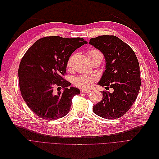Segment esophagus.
<instances>
[{"label": "esophagus", "mask_w": 159, "mask_h": 159, "mask_svg": "<svg viewBox=\"0 0 159 159\" xmlns=\"http://www.w3.org/2000/svg\"><path fill=\"white\" fill-rule=\"evenodd\" d=\"M81 91L83 93H89L90 92V90H87V89H82Z\"/></svg>", "instance_id": "esophagus-1"}]
</instances>
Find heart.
<instances>
[{"label":"heart","mask_w":159,"mask_h":159,"mask_svg":"<svg viewBox=\"0 0 159 159\" xmlns=\"http://www.w3.org/2000/svg\"><path fill=\"white\" fill-rule=\"evenodd\" d=\"M88 55L89 57H95V56H102V53L98 51L97 50H90L88 52ZM72 60V57H70V59L68 61L67 65L68 66H70L71 65V62ZM95 80V78L94 76H92V75H81V76L75 78L74 81V84L75 85L83 89H87L91 86L93 84V81Z\"/></svg>","instance_id":"1"}]
</instances>
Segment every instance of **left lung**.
<instances>
[{
  "mask_svg": "<svg viewBox=\"0 0 159 159\" xmlns=\"http://www.w3.org/2000/svg\"><path fill=\"white\" fill-rule=\"evenodd\" d=\"M89 44L105 57V70L98 85L113 89L112 93L102 92V99L94 105L93 112L107 119L118 118L130 109L139 93L141 80L137 57L129 45L115 35L94 37Z\"/></svg>",
  "mask_w": 159,
  "mask_h": 159,
  "instance_id": "left-lung-1",
  "label": "left lung"
}]
</instances>
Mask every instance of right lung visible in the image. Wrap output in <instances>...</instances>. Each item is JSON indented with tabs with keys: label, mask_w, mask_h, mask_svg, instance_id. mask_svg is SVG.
Returning a JSON list of instances; mask_svg holds the SVG:
<instances>
[{
	"label": "right lung",
	"mask_w": 159,
	"mask_h": 159,
	"mask_svg": "<svg viewBox=\"0 0 159 159\" xmlns=\"http://www.w3.org/2000/svg\"><path fill=\"white\" fill-rule=\"evenodd\" d=\"M86 43L81 37H43L22 58L18 72L20 93L28 107L37 116L53 120L69 113L72 98L80 94V90L70 87L62 75L71 54ZM55 86L63 87V91L55 93Z\"/></svg>",
	"instance_id": "right-lung-1"
}]
</instances>
